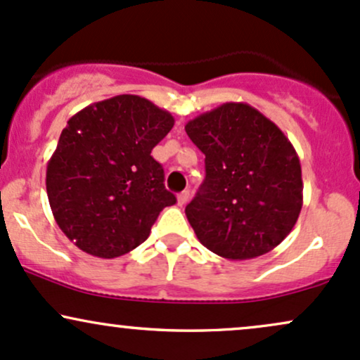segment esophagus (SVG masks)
<instances>
[{"label": "esophagus", "mask_w": 360, "mask_h": 360, "mask_svg": "<svg viewBox=\"0 0 360 360\" xmlns=\"http://www.w3.org/2000/svg\"><path fill=\"white\" fill-rule=\"evenodd\" d=\"M188 199H191V192H188V191L180 192L179 197H176V200H179V205H185L188 202Z\"/></svg>", "instance_id": "34e87169"}]
</instances>
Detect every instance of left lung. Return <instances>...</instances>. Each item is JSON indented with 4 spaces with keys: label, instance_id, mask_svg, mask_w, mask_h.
Wrapping results in <instances>:
<instances>
[{
    "label": "left lung",
    "instance_id": "1",
    "mask_svg": "<svg viewBox=\"0 0 360 360\" xmlns=\"http://www.w3.org/2000/svg\"><path fill=\"white\" fill-rule=\"evenodd\" d=\"M205 155V179L187 219L207 250L228 260L269 253L292 231L302 207L297 153L272 120L228 102L185 126Z\"/></svg>",
    "mask_w": 360,
    "mask_h": 360
}]
</instances>
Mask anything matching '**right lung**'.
Returning a JSON list of instances; mask_svg holds the SVG:
<instances>
[{
	"label": "right lung",
	"mask_w": 360,
	"mask_h": 360,
	"mask_svg": "<svg viewBox=\"0 0 360 360\" xmlns=\"http://www.w3.org/2000/svg\"><path fill=\"white\" fill-rule=\"evenodd\" d=\"M175 119L137 95H117L68 120L47 163L56 223L83 252L115 258L148 240L160 212L176 202L153 148Z\"/></svg>",
	"instance_id": "right-lung-1"
}]
</instances>
